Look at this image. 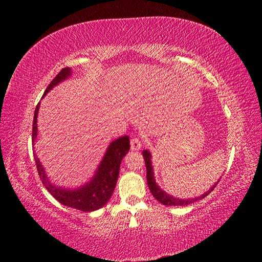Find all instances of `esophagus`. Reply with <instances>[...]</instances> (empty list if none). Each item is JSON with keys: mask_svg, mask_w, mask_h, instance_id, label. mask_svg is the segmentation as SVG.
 <instances>
[{"mask_svg": "<svg viewBox=\"0 0 262 262\" xmlns=\"http://www.w3.org/2000/svg\"><path fill=\"white\" fill-rule=\"evenodd\" d=\"M142 147V140L140 137H133L130 140V148L133 151H138Z\"/></svg>", "mask_w": 262, "mask_h": 262, "instance_id": "1", "label": "esophagus"}]
</instances>
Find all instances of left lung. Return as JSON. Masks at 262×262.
Here are the masks:
<instances>
[{
  "label": "left lung",
  "instance_id": "8db88e82",
  "mask_svg": "<svg viewBox=\"0 0 262 262\" xmlns=\"http://www.w3.org/2000/svg\"><path fill=\"white\" fill-rule=\"evenodd\" d=\"M143 157H144V161H145V165H146V178H147V185H148L149 190H151L153 197L155 199L159 200L161 204H163L165 206H187V205H190L194 202H197V200H199V199L205 198L206 196H207V194H209L211 191L214 190V188L216 187L217 183L220 182V181H217L207 192H205L200 197H197L194 199L173 198V197L169 196L168 193H165L163 190H161V189L157 186V183H155L154 176H153V169H152V164H151V154H149V152H147L145 149V151H143Z\"/></svg>",
  "mask_w": 262,
  "mask_h": 262
}]
</instances>
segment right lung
Here are the masks:
<instances>
[{
	"instance_id": "obj_1",
	"label": "right lung",
	"mask_w": 262,
	"mask_h": 262,
	"mask_svg": "<svg viewBox=\"0 0 262 262\" xmlns=\"http://www.w3.org/2000/svg\"><path fill=\"white\" fill-rule=\"evenodd\" d=\"M70 74L71 69L64 68L60 70L59 73L55 76L53 81L48 84L43 96H45L49 90H52L53 86L58 84L59 82H62L66 77L70 76ZM38 109L39 103L37 104L35 116H33L32 141H35L37 137ZM129 137L128 136L119 137L118 140L111 143L103 160L101 161V164L99 165L97 174L94 176L90 183L83 186L82 188L76 189V190H65V189L51 185V182L48 181L45 174V171H43L42 165L39 162L36 155L35 162L37 165L38 174L40 177L42 185L46 187L47 190L52 193V196L54 198H56L60 204L82 211H93L101 208L102 206H104L109 202L111 194H113L115 190L117 180H118L121 160L124 159L126 153L129 151Z\"/></svg>"
}]
</instances>
